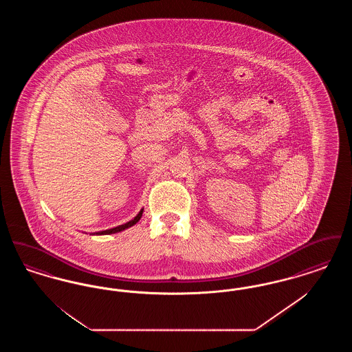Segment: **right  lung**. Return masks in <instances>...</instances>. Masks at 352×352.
Returning a JSON list of instances; mask_svg holds the SVG:
<instances>
[{"label":"right lung","instance_id":"obj_1","mask_svg":"<svg viewBox=\"0 0 352 352\" xmlns=\"http://www.w3.org/2000/svg\"><path fill=\"white\" fill-rule=\"evenodd\" d=\"M142 212H144V208L137 214V217L135 218L132 219L131 221H128V223H125V224H121V226H118V227H115V228H109V230H105V231H100V232H95L94 234H118V232H121V231H124V230H126V228H129V227H132L134 226L141 217H142Z\"/></svg>","mask_w":352,"mask_h":352}]
</instances>
